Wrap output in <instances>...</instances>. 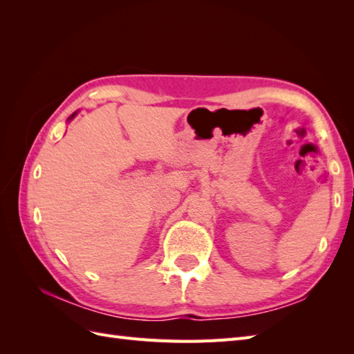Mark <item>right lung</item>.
Listing matches in <instances>:
<instances>
[{
  "instance_id": "add662e5",
  "label": "right lung",
  "mask_w": 354,
  "mask_h": 354,
  "mask_svg": "<svg viewBox=\"0 0 354 354\" xmlns=\"http://www.w3.org/2000/svg\"><path fill=\"white\" fill-rule=\"evenodd\" d=\"M74 115H76V114H73V115H71V117H70V118H73V117H74Z\"/></svg>"
}]
</instances>
